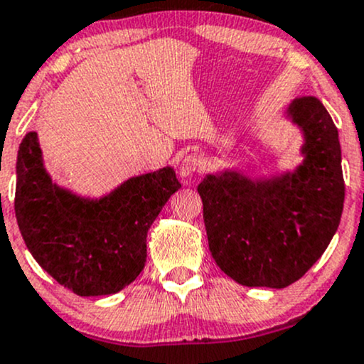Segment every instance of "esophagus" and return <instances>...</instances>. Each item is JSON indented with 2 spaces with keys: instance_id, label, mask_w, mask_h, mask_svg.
I'll return each mask as SVG.
<instances>
[{
  "instance_id": "1",
  "label": "esophagus",
  "mask_w": 364,
  "mask_h": 364,
  "mask_svg": "<svg viewBox=\"0 0 364 364\" xmlns=\"http://www.w3.org/2000/svg\"><path fill=\"white\" fill-rule=\"evenodd\" d=\"M203 167V159L200 155H186L181 162H179L178 167V174L181 179H188L190 176H193L195 173H198Z\"/></svg>"
}]
</instances>
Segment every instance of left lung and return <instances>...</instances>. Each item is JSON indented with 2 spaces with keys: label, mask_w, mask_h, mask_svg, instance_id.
Wrapping results in <instances>:
<instances>
[{
  "label": "left lung",
  "mask_w": 364,
  "mask_h": 364,
  "mask_svg": "<svg viewBox=\"0 0 364 364\" xmlns=\"http://www.w3.org/2000/svg\"><path fill=\"white\" fill-rule=\"evenodd\" d=\"M283 117L302 136L294 169L250 178L238 167L198 185L215 264L245 287L285 289L321 257L344 209L338 131L314 97L294 100Z\"/></svg>",
  "instance_id": "left-lung-1"
}]
</instances>
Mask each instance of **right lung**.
I'll return each instance as SVG.
<instances>
[{
  "label": "right lung",
  "mask_w": 364,
  "mask_h": 364,
  "mask_svg": "<svg viewBox=\"0 0 364 364\" xmlns=\"http://www.w3.org/2000/svg\"><path fill=\"white\" fill-rule=\"evenodd\" d=\"M181 185L171 166L127 178L100 197L60 186L36 131L17 155L15 215L39 266L81 297L121 292L146 262V233Z\"/></svg>",
  "instance_id": "add662e5"
}]
</instances>
